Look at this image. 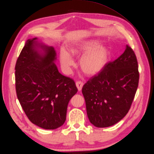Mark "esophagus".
Masks as SVG:
<instances>
[{
  "instance_id": "34e87169",
  "label": "esophagus",
  "mask_w": 154,
  "mask_h": 154,
  "mask_svg": "<svg viewBox=\"0 0 154 154\" xmlns=\"http://www.w3.org/2000/svg\"><path fill=\"white\" fill-rule=\"evenodd\" d=\"M83 85L84 84H83L82 81H76V86L79 91H81V89H82V88L83 87Z\"/></svg>"
}]
</instances>
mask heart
I'll return each instance as SVG.
<instances>
[{
	"mask_svg": "<svg viewBox=\"0 0 154 154\" xmlns=\"http://www.w3.org/2000/svg\"><path fill=\"white\" fill-rule=\"evenodd\" d=\"M81 56L79 66L88 76H95L104 69L109 60V53L107 48L99 45V42L91 40L77 43L69 48V53L61 50L60 54L61 66L66 74H69L75 65V61L71 57Z\"/></svg>",
	"mask_w": 154,
	"mask_h": 154,
	"instance_id": "heart-1",
	"label": "heart"
}]
</instances>
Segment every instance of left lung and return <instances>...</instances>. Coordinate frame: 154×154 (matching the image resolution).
<instances>
[{
    "instance_id": "obj_1",
    "label": "left lung",
    "mask_w": 154,
    "mask_h": 154,
    "mask_svg": "<svg viewBox=\"0 0 154 154\" xmlns=\"http://www.w3.org/2000/svg\"><path fill=\"white\" fill-rule=\"evenodd\" d=\"M139 79L136 56L126 45L118 58L107 63L82 88L90 122L97 128H107L123 119L131 108Z\"/></svg>"
}]
</instances>
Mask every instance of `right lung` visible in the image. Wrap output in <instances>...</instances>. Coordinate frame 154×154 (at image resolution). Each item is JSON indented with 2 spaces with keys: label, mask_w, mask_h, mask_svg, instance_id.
Here are the masks:
<instances>
[{
  "label": "right lung",
  "mask_w": 154,
  "mask_h": 154,
  "mask_svg": "<svg viewBox=\"0 0 154 154\" xmlns=\"http://www.w3.org/2000/svg\"><path fill=\"white\" fill-rule=\"evenodd\" d=\"M37 40H27L17 60V96L33 124L55 129L65 123L68 103L78 89L73 79L59 73L54 48Z\"/></svg>",
  "instance_id": "obj_1"
}]
</instances>
